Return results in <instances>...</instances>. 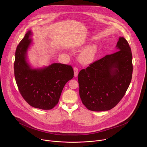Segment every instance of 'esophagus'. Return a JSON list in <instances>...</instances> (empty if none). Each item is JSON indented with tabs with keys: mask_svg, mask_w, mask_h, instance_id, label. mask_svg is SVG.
I'll return each mask as SVG.
<instances>
[{
	"mask_svg": "<svg viewBox=\"0 0 147 147\" xmlns=\"http://www.w3.org/2000/svg\"><path fill=\"white\" fill-rule=\"evenodd\" d=\"M78 70L77 67H74V76L75 77L78 76Z\"/></svg>",
	"mask_w": 147,
	"mask_h": 147,
	"instance_id": "34e87169",
	"label": "esophagus"
}]
</instances>
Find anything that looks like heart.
<instances>
[{
    "mask_svg": "<svg viewBox=\"0 0 147 147\" xmlns=\"http://www.w3.org/2000/svg\"><path fill=\"white\" fill-rule=\"evenodd\" d=\"M97 53V47L95 44H92L84 49H83L79 55V60L84 65L91 63L95 58Z\"/></svg>",
    "mask_w": 147,
    "mask_h": 147,
    "instance_id": "1",
    "label": "heart"
}]
</instances>
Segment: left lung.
Segmentation results:
<instances>
[{
  "label": "left lung",
  "mask_w": 147,
  "mask_h": 147,
  "mask_svg": "<svg viewBox=\"0 0 147 147\" xmlns=\"http://www.w3.org/2000/svg\"><path fill=\"white\" fill-rule=\"evenodd\" d=\"M116 48L118 51L95 61L78 74L80 96L90 111L112 109L129 87L133 74L131 48L122 36Z\"/></svg>",
  "instance_id": "1"
}]
</instances>
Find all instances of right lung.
Listing matches in <instances>:
<instances>
[{
    "instance_id": "obj_1",
    "label": "right lung",
    "mask_w": 147,
    "mask_h": 147,
    "mask_svg": "<svg viewBox=\"0 0 147 147\" xmlns=\"http://www.w3.org/2000/svg\"><path fill=\"white\" fill-rule=\"evenodd\" d=\"M29 30L17 47L14 64V77L19 91L31 107L49 110L57 104L66 84L73 78L70 65L52 63L42 67H32L27 52L33 44Z\"/></svg>"
}]
</instances>
